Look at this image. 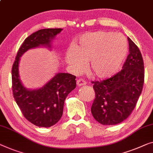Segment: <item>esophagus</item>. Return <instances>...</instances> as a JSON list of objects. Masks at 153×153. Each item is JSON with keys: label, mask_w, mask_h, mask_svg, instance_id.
<instances>
[{"label": "esophagus", "mask_w": 153, "mask_h": 153, "mask_svg": "<svg viewBox=\"0 0 153 153\" xmlns=\"http://www.w3.org/2000/svg\"><path fill=\"white\" fill-rule=\"evenodd\" d=\"M86 83H87V82H86L84 79H79L77 80L76 81V84L78 86H82V85H86Z\"/></svg>", "instance_id": "obj_1"}]
</instances>
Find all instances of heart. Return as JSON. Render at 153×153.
Segmentation results:
<instances>
[{"label":"heart","mask_w":153,"mask_h":153,"mask_svg":"<svg viewBox=\"0 0 153 153\" xmlns=\"http://www.w3.org/2000/svg\"><path fill=\"white\" fill-rule=\"evenodd\" d=\"M128 53V43L124 35L112 32H90L75 41L65 52V62L75 73L88 68L99 79L113 76L124 62Z\"/></svg>","instance_id":"b5f03b06"}]
</instances>
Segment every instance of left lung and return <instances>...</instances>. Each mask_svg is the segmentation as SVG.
Instances as JSON below:
<instances>
[{
    "label": "left lung",
    "mask_w": 153,
    "mask_h": 153,
    "mask_svg": "<svg viewBox=\"0 0 153 153\" xmlns=\"http://www.w3.org/2000/svg\"><path fill=\"white\" fill-rule=\"evenodd\" d=\"M130 54L123 69L101 81H92L95 92L91 112L102 125L120 123L135 108L144 83V65L139 48L128 37Z\"/></svg>",
    "instance_id": "left-lung-1"
}]
</instances>
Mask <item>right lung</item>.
Returning <instances> with one entry per match:
<instances>
[{"label":"right lung","instance_id":"right-lung-1","mask_svg":"<svg viewBox=\"0 0 153 153\" xmlns=\"http://www.w3.org/2000/svg\"><path fill=\"white\" fill-rule=\"evenodd\" d=\"M61 31V28L43 29L33 33L21 45L12 65L14 98L25 118L39 127H51L60 120L66 97L76 88V76L59 73L43 88L28 90L19 79V62L21 55L28 50L39 46L50 48L51 40Z\"/></svg>","mask_w":153,"mask_h":153}]
</instances>
